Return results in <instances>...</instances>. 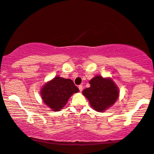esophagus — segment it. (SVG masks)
<instances>
[{
  "label": "esophagus",
  "instance_id": "1",
  "mask_svg": "<svg viewBox=\"0 0 154 154\" xmlns=\"http://www.w3.org/2000/svg\"><path fill=\"white\" fill-rule=\"evenodd\" d=\"M78 88H79V91H82V89H83V86L82 85H79V87H78Z\"/></svg>",
  "mask_w": 154,
  "mask_h": 154
}]
</instances>
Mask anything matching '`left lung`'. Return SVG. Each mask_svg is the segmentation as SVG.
Instances as JSON below:
<instances>
[{"label": "left lung", "instance_id": "1", "mask_svg": "<svg viewBox=\"0 0 154 154\" xmlns=\"http://www.w3.org/2000/svg\"><path fill=\"white\" fill-rule=\"evenodd\" d=\"M90 87L82 91L89 100L90 106L97 112H104L118 99L120 91L118 86L110 77L96 75L89 82Z\"/></svg>", "mask_w": 154, "mask_h": 154}]
</instances>
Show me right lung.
<instances>
[{
    "label": "right lung",
    "mask_w": 154,
    "mask_h": 154,
    "mask_svg": "<svg viewBox=\"0 0 154 154\" xmlns=\"http://www.w3.org/2000/svg\"><path fill=\"white\" fill-rule=\"evenodd\" d=\"M79 91L72 80L56 76L42 86L40 94L42 101L52 111H60L70 96Z\"/></svg>",
    "instance_id": "add662e5"
}]
</instances>
